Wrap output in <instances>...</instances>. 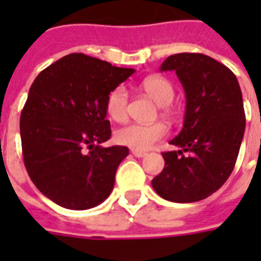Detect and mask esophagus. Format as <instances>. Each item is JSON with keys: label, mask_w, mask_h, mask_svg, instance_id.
<instances>
[{"label": "esophagus", "mask_w": 261, "mask_h": 261, "mask_svg": "<svg viewBox=\"0 0 261 261\" xmlns=\"http://www.w3.org/2000/svg\"><path fill=\"white\" fill-rule=\"evenodd\" d=\"M131 153L137 156V158H142V156H145L147 152H144V151H138V149H131Z\"/></svg>", "instance_id": "obj_1"}]
</instances>
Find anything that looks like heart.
Returning <instances> with one entry per match:
<instances>
[{
  "mask_svg": "<svg viewBox=\"0 0 261 261\" xmlns=\"http://www.w3.org/2000/svg\"><path fill=\"white\" fill-rule=\"evenodd\" d=\"M141 89L153 102L162 106V110L169 105L175 97V89L169 81L162 76H148L141 82ZM106 113L116 123H123L127 119V108H128V96L123 86H117L109 92L106 97ZM168 133V128L164 123H152V124H127L116 131V141L120 145L147 151L152 148L159 140H162Z\"/></svg>",
  "mask_w": 261,
  "mask_h": 261,
  "instance_id": "b5f03b06",
  "label": "heart"
}]
</instances>
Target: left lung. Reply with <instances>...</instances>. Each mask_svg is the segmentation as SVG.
<instances>
[{
	"mask_svg": "<svg viewBox=\"0 0 261 261\" xmlns=\"http://www.w3.org/2000/svg\"><path fill=\"white\" fill-rule=\"evenodd\" d=\"M159 71H175L186 95L183 128L164 152L165 168L152 179L159 196L194 202L211 196L235 168L245 134L239 82L228 67L200 53L169 56Z\"/></svg>",
	"mask_w": 261,
	"mask_h": 261,
	"instance_id": "left-lung-1",
	"label": "left lung"
}]
</instances>
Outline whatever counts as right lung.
<instances>
[{"instance_id":"1","label":"right lung","mask_w":261,"mask_h":261,"mask_svg":"<svg viewBox=\"0 0 261 261\" xmlns=\"http://www.w3.org/2000/svg\"><path fill=\"white\" fill-rule=\"evenodd\" d=\"M134 72L72 53L37 75L20 114V140L26 170L43 196L68 210H89L110 196L128 148L102 147L112 136L105 105Z\"/></svg>"}]
</instances>
